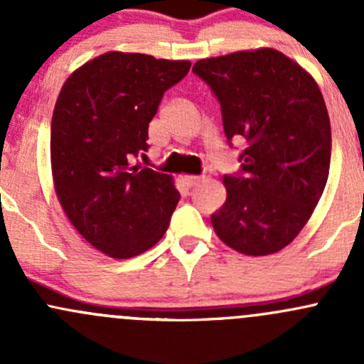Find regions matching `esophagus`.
<instances>
[{"mask_svg":"<svg viewBox=\"0 0 364 364\" xmlns=\"http://www.w3.org/2000/svg\"><path fill=\"white\" fill-rule=\"evenodd\" d=\"M200 176H188V174H185V176H181V181H183V185L185 186H188V188H192V186H196V185H199L200 183Z\"/></svg>","mask_w":364,"mask_h":364,"instance_id":"34e87169","label":"esophagus"}]
</instances>
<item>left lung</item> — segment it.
<instances>
[{"label":"left lung","mask_w":364,"mask_h":364,"mask_svg":"<svg viewBox=\"0 0 364 364\" xmlns=\"http://www.w3.org/2000/svg\"><path fill=\"white\" fill-rule=\"evenodd\" d=\"M193 72L222 105L227 139L241 137L243 176H225L211 216L216 236L252 257L296 240L321 200L331 161V124L314 77L271 47L205 58Z\"/></svg>","instance_id":"left-lung-1"}]
</instances>
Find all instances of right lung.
Returning <instances> with one entry per match:
<instances>
[{
  "label": "right lung",
  "mask_w": 364,
  "mask_h": 364,
  "mask_svg": "<svg viewBox=\"0 0 364 364\" xmlns=\"http://www.w3.org/2000/svg\"><path fill=\"white\" fill-rule=\"evenodd\" d=\"M188 60L105 53L70 73L50 123L58 200L77 232L112 259H130L161 240L179 200L174 179L132 165L148 151V127Z\"/></svg>",
  "instance_id": "add662e5"
}]
</instances>
